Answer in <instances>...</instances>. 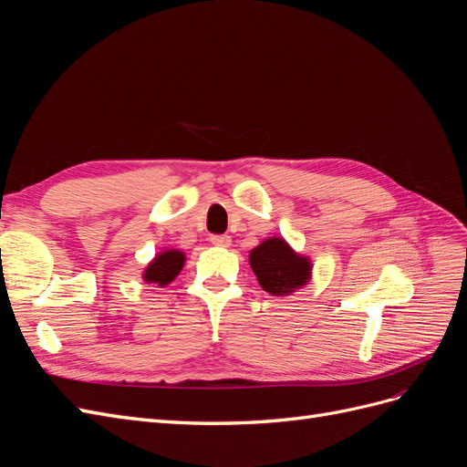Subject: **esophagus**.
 I'll return each mask as SVG.
<instances>
[{
	"label": "esophagus",
	"instance_id": "1",
	"mask_svg": "<svg viewBox=\"0 0 467 467\" xmlns=\"http://www.w3.org/2000/svg\"><path fill=\"white\" fill-rule=\"evenodd\" d=\"M210 244L218 247H230L232 237L230 235H210Z\"/></svg>",
	"mask_w": 467,
	"mask_h": 467
}]
</instances>
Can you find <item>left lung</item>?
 <instances>
[{
    "mask_svg": "<svg viewBox=\"0 0 467 467\" xmlns=\"http://www.w3.org/2000/svg\"><path fill=\"white\" fill-rule=\"evenodd\" d=\"M249 265L265 292L286 296L312 276V263L296 253L282 237L265 239L249 253Z\"/></svg>",
    "mask_w": 467,
    "mask_h": 467,
    "instance_id": "left-lung-1",
    "label": "left lung"
}]
</instances>
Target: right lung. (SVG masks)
<instances>
[{
	"label": "right lung",
	"mask_w": 467,
	"mask_h": 467,
	"mask_svg": "<svg viewBox=\"0 0 467 467\" xmlns=\"http://www.w3.org/2000/svg\"><path fill=\"white\" fill-rule=\"evenodd\" d=\"M182 265H185V253L177 249L163 251L146 266L144 280L148 285L165 286L181 273Z\"/></svg>",
	"instance_id": "add662e5"
}]
</instances>
